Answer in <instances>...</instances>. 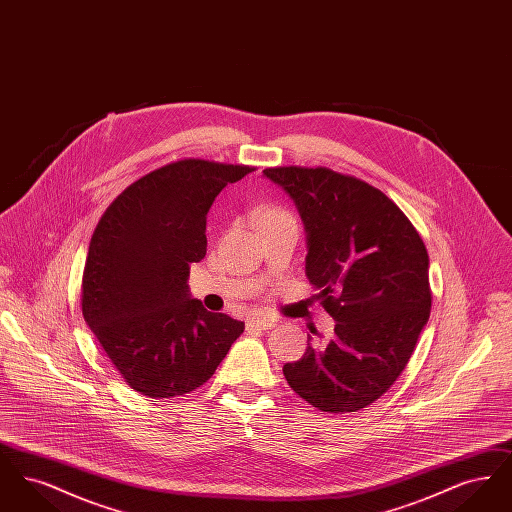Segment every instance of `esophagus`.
<instances>
[{"label":"esophagus","instance_id":"34e87169","mask_svg":"<svg viewBox=\"0 0 512 512\" xmlns=\"http://www.w3.org/2000/svg\"><path fill=\"white\" fill-rule=\"evenodd\" d=\"M276 326V320L268 317H253L247 320V330H270Z\"/></svg>","mask_w":512,"mask_h":512}]
</instances>
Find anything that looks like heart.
<instances>
[{"instance_id":"obj_1","label":"heart","mask_w":512,"mask_h":512,"mask_svg":"<svg viewBox=\"0 0 512 512\" xmlns=\"http://www.w3.org/2000/svg\"><path fill=\"white\" fill-rule=\"evenodd\" d=\"M259 222H265V220H274V219H290L292 215L288 213V211H284V209H280V207H274V205H267V207H263V209H259Z\"/></svg>"}]
</instances>
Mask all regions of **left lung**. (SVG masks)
<instances>
[{
	"instance_id": "left-lung-1",
	"label": "left lung",
	"mask_w": 512,
	"mask_h": 512,
	"mask_svg": "<svg viewBox=\"0 0 512 512\" xmlns=\"http://www.w3.org/2000/svg\"><path fill=\"white\" fill-rule=\"evenodd\" d=\"M263 174L292 197L307 232V278L336 320L334 336L315 330V345L284 376L318 411H361L399 378L430 318L426 245L388 195L355 176L326 167Z\"/></svg>"
}]
</instances>
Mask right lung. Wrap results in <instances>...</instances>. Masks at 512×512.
<instances>
[{
  "label": "right lung",
  "instance_id": "right-lung-1",
  "mask_svg": "<svg viewBox=\"0 0 512 512\" xmlns=\"http://www.w3.org/2000/svg\"><path fill=\"white\" fill-rule=\"evenodd\" d=\"M255 171L182 159L130 184L94 230L82 315L134 391L169 399L203 386L245 324L190 295L207 253V213L224 186Z\"/></svg>",
  "mask_w": 512,
  "mask_h": 512
}]
</instances>
